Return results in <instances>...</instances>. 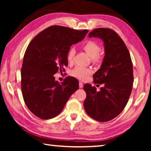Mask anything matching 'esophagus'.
<instances>
[{
  "mask_svg": "<svg viewBox=\"0 0 151 151\" xmlns=\"http://www.w3.org/2000/svg\"><path fill=\"white\" fill-rule=\"evenodd\" d=\"M79 88H83V83L82 82H79Z\"/></svg>",
  "mask_w": 151,
  "mask_h": 151,
  "instance_id": "esophagus-1",
  "label": "esophagus"
}]
</instances>
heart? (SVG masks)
<instances>
[{"mask_svg": "<svg viewBox=\"0 0 151 151\" xmlns=\"http://www.w3.org/2000/svg\"><path fill=\"white\" fill-rule=\"evenodd\" d=\"M82 49L85 52L91 57V61L94 63H99L102 60L100 52L101 47L97 42L92 40H88L82 45ZM75 54V50L73 48H70L67 53V61L69 63L73 62L74 57ZM92 73V70L88 67L77 66L73 70L72 75L80 80H86L89 75Z\"/></svg>", "mask_w": 151, "mask_h": 151, "instance_id": "b5f03b06", "label": "heart"}]
</instances>
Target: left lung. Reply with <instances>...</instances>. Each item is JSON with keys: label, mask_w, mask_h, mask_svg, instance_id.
Segmentation results:
<instances>
[{"label": "left lung", "mask_w": 151, "mask_h": 151, "mask_svg": "<svg viewBox=\"0 0 151 151\" xmlns=\"http://www.w3.org/2000/svg\"><path fill=\"white\" fill-rule=\"evenodd\" d=\"M89 37H97L104 41L103 62L93 76L95 84H103V87L97 91L91 84L84 86V107L89 117L106 122L120 114L129 101L134 82L132 62L126 45L114 30L95 28Z\"/></svg>", "instance_id": "left-lung-1"}]
</instances>
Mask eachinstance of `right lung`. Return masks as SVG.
Masks as SVG:
<instances>
[{
    "label": "right lung",
    "mask_w": 151,
    "mask_h": 151,
    "mask_svg": "<svg viewBox=\"0 0 151 151\" xmlns=\"http://www.w3.org/2000/svg\"><path fill=\"white\" fill-rule=\"evenodd\" d=\"M88 30L54 25L41 32L25 51L21 68V91L32 113L42 119L55 117L79 88L78 80L67 76L62 83L54 74L65 70L67 53L85 37Z\"/></svg>",
    "instance_id": "1"
}]
</instances>
